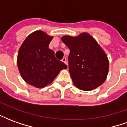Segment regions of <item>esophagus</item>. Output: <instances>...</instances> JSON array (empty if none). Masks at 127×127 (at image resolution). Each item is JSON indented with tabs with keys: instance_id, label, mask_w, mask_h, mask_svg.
Wrapping results in <instances>:
<instances>
[{
	"instance_id": "34e87169",
	"label": "esophagus",
	"mask_w": 127,
	"mask_h": 127,
	"mask_svg": "<svg viewBox=\"0 0 127 127\" xmlns=\"http://www.w3.org/2000/svg\"><path fill=\"white\" fill-rule=\"evenodd\" d=\"M62 61H63V62L65 64H66V65H67V63H66V58H65V57L62 59Z\"/></svg>"
}]
</instances>
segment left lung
<instances>
[{
    "label": "left lung",
    "mask_w": 127,
    "mask_h": 127,
    "mask_svg": "<svg viewBox=\"0 0 127 127\" xmlns=\"http://www.w3.org/2000/svg\"><path fill=\"white\" fill-rule=\"evenodd\" d=\"M69 47V70L77 88L92 91L106 80L109 61L106 54L93 37L83 32L77 36L66 35L61 38Z\"/></svg>",
    "instance_id": "8db88e82"
}]
</instances>
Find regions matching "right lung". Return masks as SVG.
Returning <instances> with one entry per match:
<instances>
[{
    "label": "right lung",
    "mask_w": 127,
    "mask_h": 127,
    "mask_svg": "<svg viewBox=\"0 0 127 127\" xmlns=\"http://www.w3.org/2000/svg\"><path fill=\"white\" fill-rule=\"evenodd\" d=\"M53 36L41 31L29 34L21 45L18 54V69L22 77L36 88H44L52 83L59 72L66 69L58 61L54 52L49 49Z\"/></svg>",
    "instance_id": "right-lung-1"
}]
</instances>
